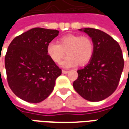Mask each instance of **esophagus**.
Masks as SVG:
<instances>
[{"label": "esophagus", "instance_id": "obj_1", "mask_svg": "<svg viewBox=\"0 0 129 129\" xmlns=\"http://www.w3.org/2000/svg\"><path fill=\"white\" fill-rule=\"evenodd\" d=\"M68 70H62V73H63V74H67L68 73Z\"/></svg>", "mask_w": 129, "mask_h": 129}]
</instances>
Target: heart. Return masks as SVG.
Returning <instances> with one entry per match:
<instances>
[{"instance_id":"obj_1","label":"heart","mask_w":129,"mask_h":129,"mask_svg":"<svg viewBox=\"0 0 129 129\" xmlns=\"http://www.w3.org/2000/svg\"><path fill=\"white\" fill-rule=\"evenodd\" d=\"M66 51L67 57L61 62L62 67H74L87 63L92 58L94 45L89 37L77 34H68L59 39V43H49L47 45V53L55 63H59Z\"/></svg>"}]
</instances>
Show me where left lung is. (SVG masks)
I'll return each mask as SVG.
<instances>
[{
  "instance_id": "left-lung-1",
  "label": "left lung",
  "mask_w": 129,
  "mask_h": 129,
  "mask_svg": "<svg viewBox=\"0 0 129 129\" xmlns=\"http://www.w3.org/2000/svg\"><path fill=\"white\" fill-rule=\"evenodd\" d=\"M79 30L92 39L94 52L88 64L77 70L73 87L85 100L100 102L112 95L118 86L124 65L122 50L115 40L100 29Z\"/></svg>"
}]
</instances>
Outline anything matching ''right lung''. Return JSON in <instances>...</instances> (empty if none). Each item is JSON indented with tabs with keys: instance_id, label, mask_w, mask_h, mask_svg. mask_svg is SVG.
<instances>
[{
	"instance_id": "right-lung-1",
	"label": "right lung",
	"mask_w": 129,
	"mask_h": 129,
	"mask_svg": "<svg viewBox=\"0 0 129 129\" xmlns=\"http://www.w3.org/2000/svg\"><path fill=\"white\" fill-rule=\"evenodd\" d=\"M59 32L35 27L15 37L8 47L5 66L9 86L21 100L39 103L52 92L61 70L47 53Z\"/></svg>"
}]
</instances>
